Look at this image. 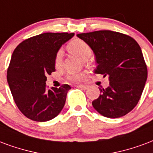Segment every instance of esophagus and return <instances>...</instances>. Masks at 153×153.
Masks as SVG:
<instances>
[{
  "instance_id": "obj_1",
  "label": "esophagus",
  "mask_w": 153,
  "mask_h": 153,
  "mask_svg": "<svg viewBox=\"0 0 153 153\" xmlns=\"http://www.w3.org/2000/svg\"><path fill=\"white\" fill-rule=\"evenodd\" d=\"M77 88H82V89H84V90H85V89H87V88H88V86H87V85H82V84H81V85L77 86Z\"/></svg>"
}]
</instances>
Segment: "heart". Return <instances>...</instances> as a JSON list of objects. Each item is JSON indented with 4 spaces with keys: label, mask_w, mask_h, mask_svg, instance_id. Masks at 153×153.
Returning <instances> with one entry per match:
<instances>
[{
    "label": "heart",
    "mask_w": 153,
    "mask_h": 153,
    "mask_svg": "<svg viewBox=\"0 0 153 153\" xmlns=\"http://www.w3.org/2000/svg\"><path fill=\"white\" fill-rule=\"evenodd\" d=\"M67 49L71 53L75 55L82 61H88L92 55V50L88 43L80 39H74L67 45ZM62 52L59 50L55 56V65L59 67L62 64ZM84 77V74H70L67 75V79L72 82H79Z\"/></svg>",
    "instance_id": "b5f03b06"
}]
</instances>
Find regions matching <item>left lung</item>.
I'll return each mask as SVG.
<instances>
[{
  "mask_svg": "<svg viewBox=\"0 0 153 153\" xmlns=\"http://www.w3.org/2000/svg\"><path fill=\"white\" fill-rule=\"evenodd\" d=\"M96 56L95 73L108 76L109 86L92 106L104 117L117 118L131 112L139 102L148 77L142 51L132 37L112 30L78 34Z\"/></svg>",
  "mask_w": 153,
  "mask_h": 153,
  "instance_id": "1",
  "label": "left lung"
}]
</instances>
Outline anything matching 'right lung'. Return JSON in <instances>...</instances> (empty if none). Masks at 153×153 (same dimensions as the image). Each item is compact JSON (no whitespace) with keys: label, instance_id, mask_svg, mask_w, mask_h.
I'll use <instances>...</instances> for the list:
<instances>
[{"label":"right lung","instance_id":"1","mask_svg":"<svg viewBox=\"0 0 153 153\" xmlns=\"http://www.w3.org/2000/svg\"><path fill=\"white\" fill-rule=\"evenodd\" d=\"M74 33L47 32L30 37L14 49L7 71V81L14 102L22 114L36 122L56 117L64 107L71 86H46L47 75L55 70V56Z\"/></svg>","mask_w":153,"mask_h":153}]
</instances>
